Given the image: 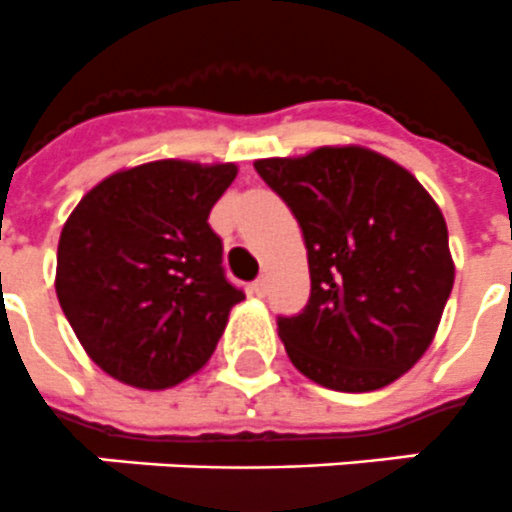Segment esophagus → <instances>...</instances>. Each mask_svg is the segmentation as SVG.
Wrapping results in <instances>:
<instances>
[{
  "label": "esophagus",
  "instance_id": "34e87169",
  "mask_svg": "<svg viewBox=\"0 0 512 512\" xmlns=\"http://www.w3.org/2000/svg\"><path fill=\"white\" fill-rule=\"evenodd\" d=\"M251 293H253V296H259V298L267 296V280L261 277V280L253 282V285H251Z\"/></svg>",
  "mask_w": 512,
  "mask_h": 512
}]
</instances>
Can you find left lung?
<instances>
[{
    "label": "left lung",
    "mask_w": 512,
    "mask_h": 512,
    "mask_svg": "<svg viewBox=\"0 0 512 512\" xmlns=\"http://www.w3.org/2000/svg\"><path fill=\"white\" fill-rule=\"evenodd\" d=\"M304 232L312 296L280 317L290 362L333 391L394 383L431 346L455 285L447 222L410 171L359 145L261 158Z\"/></svg>",
    "instance_id": "obj_1"
}]
</instances>
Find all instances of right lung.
Segmentation results:
<instances>
[{
  "mask_svg": "<svg viewBox=\"0 0 512 512\" xmlns=\"http://www.w3.org/2000/svg\"><path fill=\"white\" fill-rule=\"evenodd\" d=\"M235 163L153 161L121 169L73 208L55 290L94 365L161 391L206 365L243 290L227 282L208 214Z\"/></svg>",
  "mask_w": 512,
  "mask_h": 512,
  "instance_id": "add662e5",
  "label": "right lung"
}]
</instances>
